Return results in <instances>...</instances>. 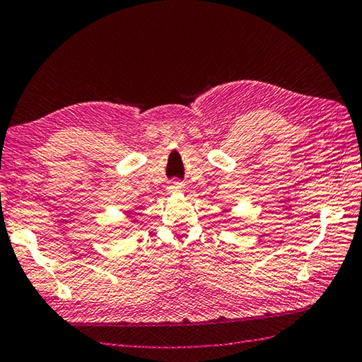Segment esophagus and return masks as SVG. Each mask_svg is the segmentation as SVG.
I'll use <instances>...</instances> for the list:
<instances>
[{"mask_svg":"<svg viewBox=\"0 0 362 362\" xmlns=\"http://www.w3.org/2000/svg\"><path fill=\"white\" fill-rule=\"evenodd\" d=\"M173 188H174V189H182V183H177V182H175L174 185H173Z\"/></svg>","mask_w":362,"mask_h":362,"instance_id":"esophagus-1","label":"esophagus"}]
</instances>
